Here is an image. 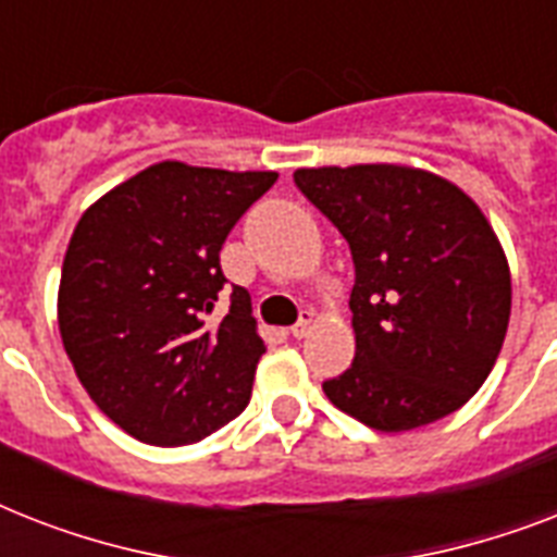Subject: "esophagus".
Instances as JSON below:
<instances>
[{
    "instance_id": "1",
    "label": "esophagus",
    "mask_w": 557,
    "mask_h": 557,
    "mask_svg": "<svg viewBox=\"0 0 557 557\" xmlns=\"http://www.w3.org/2000/svg\"><path fill=\"white\" fill-rule=\"evenodd\" d=\"M288 332H292V338H297V341L306 338V335L312 332V312L300 314V321H297L295 326H292V330H288Z\"/></svg>"
}]
</instances>
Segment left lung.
<instances>
[{
    "label": "left lung",
    "mask_w": 557,
    "mask_h": 557,
    "mask_svg": "<svg viewBox=\"0 0 557 557\" xmlns=\"http://www.w3.org/2000/svg\"><path fill=\"white\" fill-rule=\"evenodd\" d=\"M295 185L356 262V358L323 381L326 398L384 433L459 410L488 379L511 314L509 262L483 210L405 164L304 168Z\"/></svg>",
    "instance_id": "left-lung-1"
}]
</instances>
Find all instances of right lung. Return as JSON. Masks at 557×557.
<instances>
[{
	"label": "right lung",
	"mask_w": 557,
	"mask_h": 557,
	"mask_svg": "<svg viewBox=\"0 0 557 557\" xmlns=\"http://www.w3.org/2000/svg\"><path fill=\"white\" fill-rule=\"evenodd\" d=\"M271 170L159 161L100 196L74 227L57 323L65 356L103 413L129 436L176 448L243 413L265 344L251 295L231 286L219 251Z\"/></svg>",
	"instance_id": "add662e5"
}]
</instances>
